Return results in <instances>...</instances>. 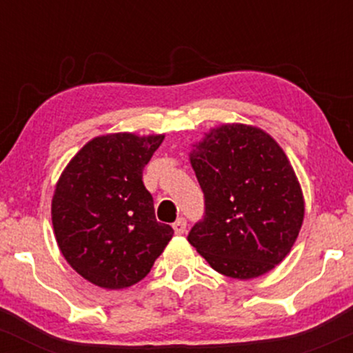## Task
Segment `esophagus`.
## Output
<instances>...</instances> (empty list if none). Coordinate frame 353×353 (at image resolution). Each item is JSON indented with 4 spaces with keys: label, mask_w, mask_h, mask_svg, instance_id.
<instances>
[{
    "label": "esophagus",
    "mask_w": 353,
    "mask_h": 353,
    "mask_svg": "<svg viewBox=\"0 0 353 353\" xmlns=\"http://www.w3.org/2000/svg\"><path fill=\"white\" fill-rule=\"evenodd\" d=\"M172 229L177 236H182V234L185 232V229H188V222H185V219L184 217L177 219V221L172 224Z\"/></svg>",
    "instance_id": "34e87169"
}]
</instances>
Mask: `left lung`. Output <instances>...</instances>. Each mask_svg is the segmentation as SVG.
I'll return each instance as SVG.
<instances>
[{"mask_svg":"<svg viewBox=\"0 0 353 353\" xmlns=\"http://www.w3.org/2000/svg\"><path fill=\"white\" fill-rule=\"evenodd\" d=\"M189 161L205 199L190 245L219 274L241 281L281 264L301 232L305 201L277 141L257 125L221 124L192 144Z\"/></svg>","mask_w":353,"mask_h":353,"instance_id":"left-lung-1","label":"left lung"}]
</instances>
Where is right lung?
Returning a JSON list of instances; mask_svg holds the SVG:
<instances>
[{"instance_id": "1", "label": "right lung", "mask_w": 353, "mask_h": 353, "mask_svg": "<svg viewBox=\"0 0 353 353\" xmlns=\"http://www.w3.org/2000/svg\"><path fill=\"white\" fill-rule=\"evenodd\" d=\"M164 134L112 132L86 143L56 182L52 229L66 262L101 289L131 287L172 239L154 216L143 169Z\"/></svg>"}]
</instances>
